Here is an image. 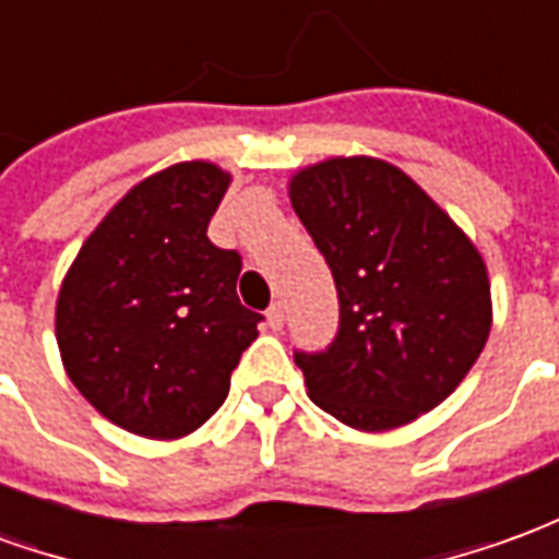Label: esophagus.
Instances as JSON below:
<instances>
[{
    "mask_svg": "<svg viewBox=\"0 0 559 559\" xmlns=\"http://www.w3.org/2000/svg\"><path fill=\"white\" fill-rule=\"evenodd\" d=\"M266 323H269V329H272V332H278V329L284 326V305H281V302L269 305Z\"/></svg>",
    "mask_w": 559,
    "mask_h": 559,
    "instance_id": "obj_1",
    "label": "esophagus"
}]
</instances>
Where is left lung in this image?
I'll return each mask as SVG.
<instances>
[{
	"mask_svg": "<svg viewBox=\"0 0 559 559\" xmlns=\"http://www.w3.org/2000/svg\"><path fill=\"white\" fill-rule=\"evenodd\" d=\"M290 200L338 290L332 344L293 353L311 401L359 431H389L433 411L491 332L479 251L386 160L314 164L293 176Z\"/></svg>",
	"mask_w": 559,
	"mask_h": 559,
	"instance_id": "1",
	"label": "left lung"
}]
</instances>
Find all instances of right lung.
<instances>
[{"mask_svg":"<svg viewBox=\"0 0 559 559\" xmlns=\"http://www.w3.org/2000/svg\"><path fill=\"white\" fill-rule=\"evenodd\" d=\"M230 176L185 160L131 188L68 269L56 341L71 383L140 437L176 440L218 411L263 314L236 296L239 251L209 242Z\"/></svg>","mask_w":559,"mask_h":559,"instance_id":"1","label":"right lung"}]
</instances>
